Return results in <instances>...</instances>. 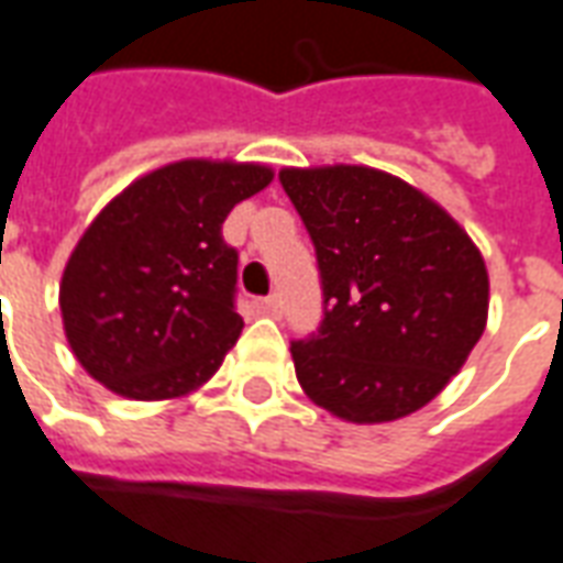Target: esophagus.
<instances>
[{"mask_svg":"<svg viewBox=\"0 0 563 563\" xmlns=\"http://www.w3.org/2000/svg\"><path fill=\"white\" fill-rule=\"evenodd\" d=\"M262 310H265V313H268V316H274V319H277V316L283 313L280 295H268V298H265V301H262Z\"/></svg>","mask_w":563,"mask_h":563,"instance_id":"obj_1","label":"esophagus"}]
</instances>
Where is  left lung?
Masks as SVG:
<instances>
[{"label":"left lung","instance_id":"left-lung-1","mask_svg":"<svg viewBox=\"0 0 563 563\" xmlns=\"http://www.w3.org/2000/svg\"><path fill=\"white\" fill-rule=\"evenodd\" d=\"M280 185L322 274V324L292 343L303 394L349 423L423 409L486 328L477 244L439 202L373 166H286Z\"/></svg>","mask_w":563,"mask_h":563}]
</instances>
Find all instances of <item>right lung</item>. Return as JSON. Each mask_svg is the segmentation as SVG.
Here are the masks:
<instances>
[{
	"label": "right lung",
	"instance_id": "obj_1",
	"mask_svg": "<svg viewBox=\"0 0 563 563\" xmlns=\"http://www.w3.org/2000/svg\"><path fill=\"white\" fill-rule=\"evenodd\" d=\"M262 164L176 161L101 208L70 253L59 307L70 352L128 399L187 397L239 340V253L223 220L271 185Z\"/></svg>",
	"mask_w": 563,
	"mask_h": 563
}]
</instances>
